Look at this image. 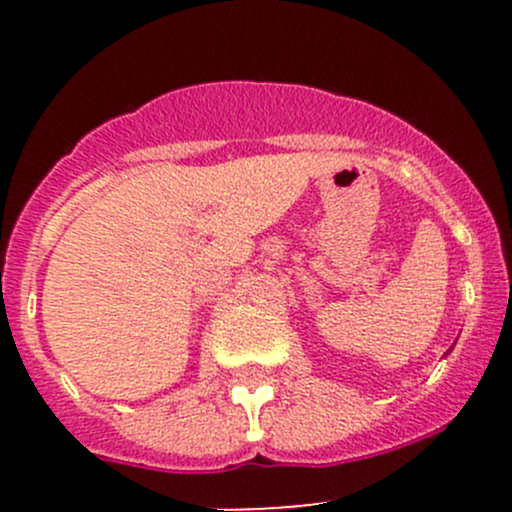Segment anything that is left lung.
Returning a JSON list of instances; mask_svg holds the SVG:
<instances>
[{"mask_svg": "<svg viewBox=\"0 0 512 512\" xmlns=\"http://www.w3.org/2000/svg\"><path fill=\"white\" fill-rule=\"evenodd\" d=\"M448 354H450V351H448Z\"/></svg>", "mask_w": 512, "mask_h": 512, "instance_id": "1", "label": "left lung"}]
</instances>
